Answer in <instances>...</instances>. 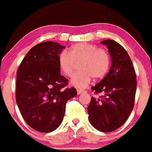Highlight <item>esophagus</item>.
<instances>
[{
    "mask_svg": "<svg viewBox=\"0 0 152 152\" xmlns=\"http://www.w3.org/2000/svg\"><path fill=\"white\" fill-rule=\"evenodd\" d=\"M77 94H83V93L85 92V91H84V90H82V89H77Z\"/></svg>",
    "mask_w": 152,
    "mask_h": 152,
    "instance_id": "34e87169",
    "label": "esophagus"
}]
</instances>
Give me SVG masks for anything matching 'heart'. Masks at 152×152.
<instances>
[{
  "instance_id": "b5f03b06",
  "label": "heart",
  "mask_w": 152,
  "mask_h": 152,
  "mask_svg": "<svg viewBox=\"0 0 152 152\" xmlns=\"http://www.w3.org/2000/svg\"><path fill=\"white\" fill-rule=\"evenodd\" d=\"M79 64L80 70L74 75L71 84L77 88H83L89 84L94 77L95 79L103 77L109 69L111 58L109 52L104 49L97 48L88 43H77L66 52L58 55V66L63 74L71 77Z\"/></svg>"
}]
</instances>
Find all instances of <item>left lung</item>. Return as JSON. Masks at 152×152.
<instances>
[{"mask_svg":"<svg viewBox=\"0 0 152 152\" xmlns=\"http://www.w3.org/2000/svg\"><path fill=\"white\" fill-rule=\"evenodd\" d=\"M100 43L108 48L112 66L103 80L91 87L96 94L103 92L104 95L91 97L87 112L92 126L111 132L124 125L133 109L136 75L129 54L121 44L110 39Z\"/></svg>","mask_w":152,"mask_h":152,"instance_id":"1","label":"left lung"}]
</instances>
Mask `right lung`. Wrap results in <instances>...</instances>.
Wrapping results in <instances>:
<instances>
[{
  "label": "right lung",
  "mask_w": 152,
  "mask_h": 152,
  "mask_svg": "<svg viewBox=\"0 0 152 152\" xmlns=\"http://www.w3.org/2000/svg\"><path fill=\"white\" fill-rule=\"evenodd\" d=\"M65 46L43 42L28 52L17 72L16 102L27 124L40 132H53L64 119L66 103L77 95L66 88L68 80L61 75L58 55Z\"/></svg>",
  "instance_id": "1"
}]
</instances>
